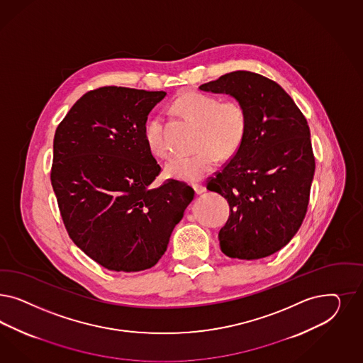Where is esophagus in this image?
<instances>
[{
  "mask_svg": "<svg viewBox=\"0 0 363 363\" xmlns=\"http://www.w3.org/2000/svg\"><path fill=\"white\" fill-rule=\"evenodd\" d=\"M194 189H195L196 195H200V194H203L206 191V187L201 186V184H194Z\"/></svg>",
  "mask_w": 363,
  "mask_h": 363,
  "instance_id": "esophagus-1",
  "label": "esophagus"
}]
</instances>
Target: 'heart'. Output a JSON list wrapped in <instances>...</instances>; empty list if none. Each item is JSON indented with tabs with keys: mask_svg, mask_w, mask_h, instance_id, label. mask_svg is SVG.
Returning <instances> with one entry per match:
<instances>
[{
	"mask_svg": "<svg viewBox=\"0 0 363 363\" xmlns=\"http://www.w3.org/2000/svg\"><path fill=\"white\" fill-rule=\"evenodd\" d=\"M175 106L184 116L199 124L198 147L201 150L176 156L165 165V172L177 180L198 182L216 167L218 155L231 156L240 147L246 136V109L234 100L222 101L216 96L199 92L182 94ZM145 140L155 155L160 157L171 155L162 117H155L148 123Z\"/></svg>",
	"mask_w": 363,
	"mask_h": 363,
	"instance_id": "heart-1",
	"label": "heart"
}]
</instances>
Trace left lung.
<instances>
[{
  "label": "left lung",
  "mask_w": 363,
  "mask_h": 363,
  "mask_svg": "<svg viewBox=\"0 0 363 363\" xmlns=\"http://www.w3.org/2000/svg\"><path fill=\"white\" fill-rule=\"evenodd\" d=\"M199 88L233 96L247 112L240 147L207 183L230 204L220 248L236 259L269 257L293 239L307 212L315 172L307 120L279 84L254 72H231Z\"/></svg>",
  "instance_id": "8db88e82"
}]
</instances>
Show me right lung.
Returning a JSON list of instances; mask_svg holds the SVG:
<instances>
[{"instance_id": "right-lung-1", "label": "right lung", "mask_w": 363, "mask_h": 363, "mask_svg": "<svg viewBox=\"0 0 363 363\" xmlns=\"http://www.w3.org/2000/svg\"><path fill=\"white\" fill-rule=\"evenodd\" d=\"M165 92L103 86L84 94L53 140L52 187L73 243L103 267L151 269L167 251L195 191L168 180L145 140V124Z\"/></svg>"}]
</instances>
